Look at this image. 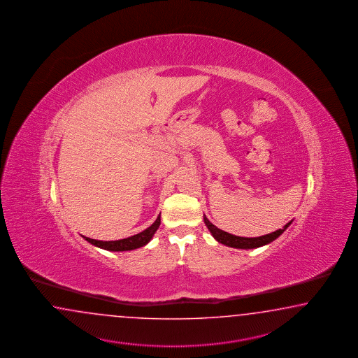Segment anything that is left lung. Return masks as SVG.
<instances>
[{
	"mask_svg": "<svg viewBox=\"0 0 358 358\" xmlns=\"http://www.w3.org/2000/svg\"><path fill=\"white\" fill-rule=\"evenodd\" d=\"M204 223H206L208 230L210 231V234L213 235V238L223 245L236 248V249H255V248L263 247L266 244H270L271 241L278 238L290 226L292 221L286 223L282 229H278L275 232H271V234L263 235L259 238H241V236H236V235H231L229 232L215 227L213 223L209 222V220L206 215H204Z\"/></svg>",
	"mask_w": 358,
	"mask_h": 358,
	"instance_id": "left-lung-1",
	"label": "left lung"
}]
</instances>
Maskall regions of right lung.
Wrapping results in <instances>:
<instances>
[{"label": "right lung", "mask_w": 358, "mask_h": 358, "mask_svg": "<svg viewBox=\"0 0 358 358\" xmlns=\"http://www.w3.org/2000/svg\"><path fill=\"white\" fill-rule=\"evenodd\" d=\"M160 224V215L155 220V222L151 224L150 227H148L143 232L129 236L127 238H120V240H114V241H101V240H95V238H86L83 236L85 240H87L88 243H91L92 245L97 248H101L105 250H110V252H124V250H134L137 248L143 247L150 241L155 231L158 230Z\"/></svg>", "instance_id": "add662e5"}]
</instances>
